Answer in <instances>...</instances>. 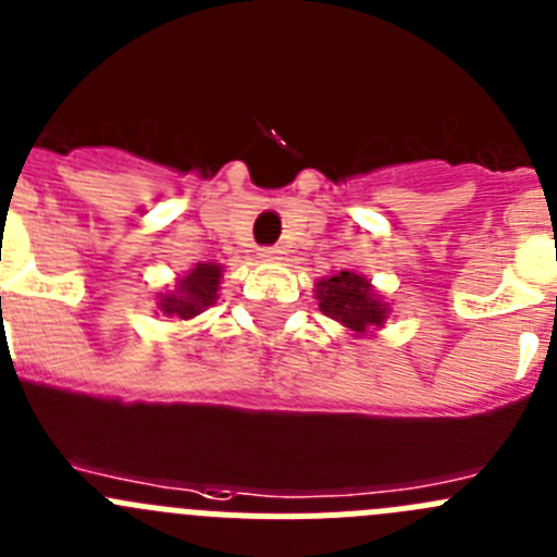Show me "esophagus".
Returning <instances> with one entry per match:
<instances>
[{
  "label": "esophagus",
  "instance_id": "34e87169",
  "mask_svg": "<svg viewBox=\"0 0 557 557\" xmlns=\"http://www.w3.org/2000/svg\"><path fill=\"white\" fill-rule=\"evenodd\" d=\"M282 248H275V245H270V248H262V259H268V262H275V259H282Z\"/></svg>",
  "mask_w": 557,
  "mask_h": 557
}]
</instances>
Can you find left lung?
Returning <instances> with one entry per match:
<instances>
[{
    "label": "left lung",
    "instance_id": "obj_1",
    "mask_svg": "<svg viewBox=\"0 0 557 557\" xmlns=\"http://www.w3.org/2000/svg\"><path fill=\"white\" fill-rule=\"evenodd\" d=\"M314 293L320 300V312L342 323L345 329L356 331V334L381 329L386 323V314H389V306L381 300L372 284L354 270L325 275L318 282Z\"/></svg>",
    "mask_w": 557,
    "mask_h": 557
}]
</instances>
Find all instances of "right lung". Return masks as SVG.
<instances>
[{
    "label": "right lung",
    "mask_w": 557,
    "mask_h": 557,
    "mask_svg": "<svg viewBox=\"0 0 557 557\" xmlns=\"http://www.w3.org/2000/svg\"><path fill=\"white\" fill-rule=\"evenodd\" d=\"M223 278V268L215 262H198L185 278H178L171 293L160 295V312L165 318L193 320L218 300V284Z\"/></svg>",
    "instance_id": "obj_1"
}]
</instances>
